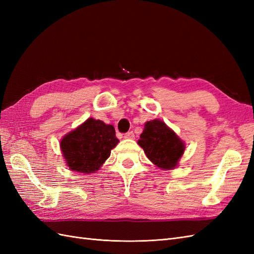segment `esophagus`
Instances as JSON below:
<instances>
[{
  "label": "esophagus",
  "mask_w": 254,
  "mask_h": 254,
  "mask_svg": "<svg viewBox=\"0 0 254 254\" xmlns=\"http://www.w3.org/2000/svg\"><path fill=\"white\" fill-rule=\"evenodd\" d=\"M124 137H125V139H133L134 133L132 131H128L124 134Z\"/></svg>",
  "instance_id": "34e87169"
}]
</instances>
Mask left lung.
Masks as SVG:
<instances>
[{
	"instance_id": "left-lung-1",
	"label": "left lung",
	"mask_w": 254,
	"mask_h": 254,
	"mask_svg": "<svg viewBox=\"0 0 254 254\" xmlns=\"http://www.w3.org/2000/svg\"><path fill=\"white\" fill-rule=\"evenodd\" d=\"M137 144L151 162L163 170L175 168L186 148L178 135L159 120L146 123Z\"/></svg>"
}]
</instances>
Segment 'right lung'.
<instances>
[{"instance_id":"right-lung-1","label":"right lung","mask_w":254,"mask_h":254,"mask_svg":"<svg viewBox=\"0 0 254 254\" xmlns=\"http://www.w3.org/2000/svg\"><path fill=\"white\" fill-rule=\"evenodd\" d=\"M118 143L112 125H106L101 120L88 119L67 133L60 146L72 171L90 174L103 165Z\"/></svg>"}]
</instances>
